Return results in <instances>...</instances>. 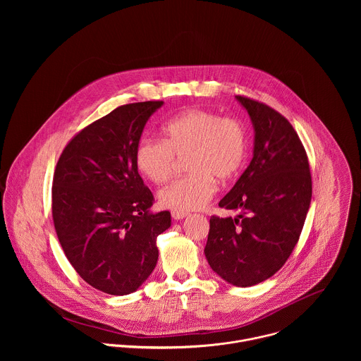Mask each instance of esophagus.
<instances>
[{"instance_id":"1","label":"esophagus","mask_w":361,"mask_h":361,"mask_svg":"<svg viewBox=\"0 0 361 361\" xmlns=\"http://www.w3.org/2000/svg\"><path fill=\"white\" fill-rule=\"evenodd\" d=\"M171 215H172V218H173L175 221H180V219H183V218H186V216H188V212H179V211H172V212H171Z\"/></svg>"}]
</instances>
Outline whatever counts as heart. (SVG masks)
<instances>
[{
	"label": "heart",
	"instance_id": "1",
	"mask_svg": "<svg viewBox=\"0 0 361 361\" xmlns=\"http://www.w3.org/2000/svg\"><path fill=\"white\" fill-rule=\"evenodd\" d=\"M164 142L145 139L135 161L139 172L152 183L161 185L173 175L178 159L190 173L172 182L158 193L161 207L188 212L206 206L215 192V182L233 179L246 159V132L233 118L188 109L162 126Z\"/></svg>",
	"mask_w": 361,
	"mask_h": 361
}]
</instances>
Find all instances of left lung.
I'll return each instance as SVG.
<instances>
[{
  "instance_id": "8db88e82",
  "label": "left lung",
  "mask_w": 361,
  "mask_h": 361,
  "mask_svg": "<svg viewBox=\"0 0 361 361\" xmlns=\"http://www.w3.org/2000/svg\"><path fill=\"white\" fill-rule=\"evenodd\" d=\"M253 129V158L219 207L235 218L211 216L207 261L235 286L272 276L293 252L311 203L306 150L286 118L265 104L236 96Z\"/></svg>"
}]
</instances>
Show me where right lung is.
I'll return each instance as SVG.
<instances>
[{
  "instance_id": "add662e5",
  "label": "right lung",
  "mask_w": 361,
  "mask_h": 361,
  "mask_svg": "<svg viewBox=\"0 0 361 361\" xmlns=\"http://www.w3.org/2000/svg\"><path fill=\"white\" fill-rule=\"evenodd\" d=\"M164 102L126 104L86 126L63 149L52 180V219L72 267L108 295L136 292L158 259L157 236L168 211L139 175L135 154L143 129Z\"/></svg>"
}]
</instances>
